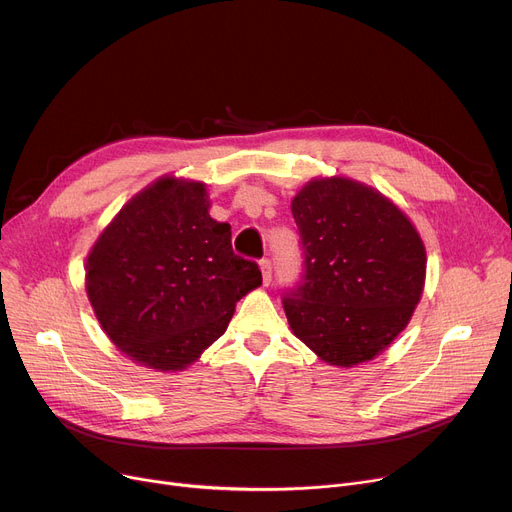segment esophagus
<instances>
[{
	"mask_svg": "<svg viewBox=\"0 0 512 512\" xmlns=\"http://www.w3.org/2000/svg\"><path fill=\"white\" fill-rule=\"evenodd\" d=\"M259 267H261L263 284L267 286V284L272 282V276H274V267H272V261H270V259H261V261H259Z\"/></svg>",
	"mask_w": 512,
	"mask_h": 512,
	"instance_id": "34e87169",
	"label": "esophagus"
}]
</instances>
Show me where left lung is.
Here are the masks:
<instances>
[{"label":"left lung","mask_w":512,"mask_h":512,"mask_svg":"<svg viewBox=\"0 0 512 512\" xmlns=\"http://www.w3.org/2000/svg\"><path fill=\"white\" fill-rule=\"evenodd\" d=\"M303 276L284 292L292 332L330 365L380 355L421 299L425 247L394 203L348 178L305 184L292 199Z\"/></svg>","instance_id":"obj_1"}]
</instances>
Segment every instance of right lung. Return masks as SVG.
<instances>
[{
	"instance_id": "obj_1",
	"label": "right lung",
	"mask_w": 512,
	"mask_h": 512,
	"mask_svg": "<svg viewBox=\"0 0 512 512\" xmlns=\"http://www.w3.org/2000/svg\"><path fill=\"white\" fill-rule=\"evenodd\" d=\"M201 182L161 178L130 199L87 259V294L122 353L159 371L193 363L218 340L236 301L261 284L209 215Z\"/></svg>"
}]
</instances>
